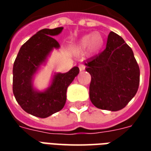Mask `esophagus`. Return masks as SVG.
<instances>
[{"label": "esophagus", "mask_w": 151, "mask_h": 151, "mask_svg": "<svg viewBox=\"0 0 151 151\" xmlns=\"http://www.w3.org/2000/svg\"><path fill=\"white\" fill-rule=\"evenodd\" d=\"M78 67H79V69H80V71H83L86 68V66L84 64H79Z\"/></svg>", "instance_id": "34e87169"}]
</instances>
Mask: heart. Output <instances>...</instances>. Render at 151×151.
Masks as SVG:
<instances>
[{"mask_svg": "<svg viewBox=\"0 0 151 151\" xmlns=\"http://www.w3.org/2000/svg\"><path fill=\"white\" fill-rule=\"evenodd\" d=\"M104 44V39L99 33H94L87 35L81 39L78 45L77 46V51L82 52L87 47L89 53H95L100 49Z\"/></svg>", "mask_w": 151, "mask_h": 151, "instance_id": "b5f03b06", "label": "heart"}]
</instances>
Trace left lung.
I'll return each instance as SVG.
<instances>
[{
	"mask_svg": "<svg viewBox=\"0 0 151 151\" xmlns=\"http://www.w3.org/2000/svg\"><path fill=\"white\" fill-rule=\"evenodd\" d=\"M84 64L91 76L90 99L96 108L119 111L136 95L139 66L133 50L113 31L108 35L106 48Z\"/></svg>",
	"mask_w": 151,
	"mask_h": 151,
	"instance_id": "8db88e82",
	"label": "left lung"
}]
</instances>
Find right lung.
Segmentation results:
<instances>
[{
  "label": "right lung",
  "instance_id": "obj_1",
  "mask_svg": "<svg viewBox=\"0 0 151 151\" xmlns=\"http://www.w3.org/2000/svg\"><path fill=\"white\" fill-rule=\"evenodd\" d=\"M63 27L43 29L30 38L21 47L13 67V92L21 108L35 116L46 118L60 111L66 102L68 86L79 73L75 66L65 73H56L52 84L44 91L33 87V77L40 66L46 61L53 48L60 44L53 36Z\"/></svg>",
  "mask_w": 151,
  "mask_h": 151
}]
</instances>
